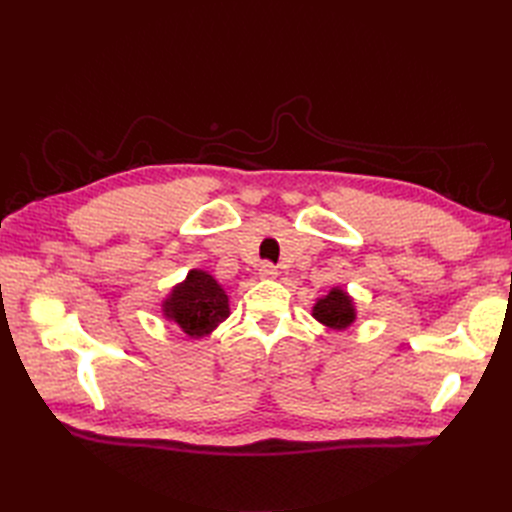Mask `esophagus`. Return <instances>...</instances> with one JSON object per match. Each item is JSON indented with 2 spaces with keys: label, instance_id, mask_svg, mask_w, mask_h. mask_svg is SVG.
<instances>
[{
  "label": "esophagus",
  "instance_id": "1",
  "mask_svg": "<svg viewBox=\"0 0 512 512\" xmlns=\"http://www.w3.org/2000/svg\"><path fill=\"white\" fill-rule=\"evenodd\" d=\"M258 273H260V277H265V280H271V277L277 275V267L273 265V262H262Z\"/></svg>",
  "mask_w": 512,
  "mask_h": 512
}]
</instances>
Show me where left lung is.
Instances as JSON below:
<instances>
[{"instance_id": "left-lung-1", "label": "left lung", "mask_w": 512, "mask_h": 512, "mask_svg": "<svg viewBox=\"0 0 512 512\" xmlns=\"http://www.w3.org/2000/svg\"><path fill=\"white\" fill-rule=\"evenodd\" d=\"M314 318L333 329H346L354 320V307L348 294L339 288H333L327 297L318 299L314 305Z\"/></svg>"}]
</instances>
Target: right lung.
Masks as SVG:
<instances>
[{"label": "right lung", "instance_id": "1", "mask_svg": "<svg viewBox=\"0 0 512 512\" xmlns=\"http://www.w3.org/2000/svg\"><path fill=\"white\" fill-rule=\"evenodd\" d=\"M164 312L190 337H203L228 318V297L205 271H190L164 303Z\"/></svg>", "mask_w": 512, "mask_h": 512}]
</instances>
